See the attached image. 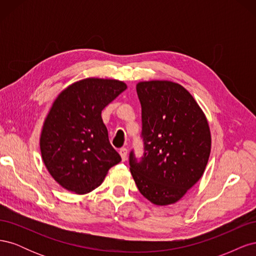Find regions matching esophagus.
<instances>
[{"instance_id": "1", "label": "esophagus", "mask_w": 256, "mask_h": 256, "mask_svg": "<svg viewBox=\"0 0 256 256\" xmlns=\"http://www.w3.org/2000/svg\"><path fill=\"white\" fill-rule=\"evenodd\" d=\"M120 154L122 157V161H126L127 160V154H128V150L125 147H122V148L120 150Z\"/></svg>"}]
</instances>
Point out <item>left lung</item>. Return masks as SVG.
I'll return each instance as SVG.
<instances>
[{"instance_id":"left-lung-1","label":"left lung","mask_w":256,"mask_h":256,"mask_svg":"<svg viewBox=\"0 0 256 256\" xmlns=\"http://www.w3.org/2000/svg\"><path fill=\"white\" fill-rule=\"evenodd\" d=\"M142 106L144 156L130 152V172L141 194L154 205L176 203L202 177L212 148L210 129L196 99L166 80L136 84Z\"/></svg>"}]
</instances>
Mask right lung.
<instances>
[{"instance_id":"right-lung-1","label":"right lung","mask_w":256,"mask_h":256,"mask_svg":"<svg viewBox=\"0 0 256 256\" xmlns=\"http://www.w3.org/2000/svg\"><path fill=\"white\" fill-rule=\"evenodd\" d=\"M126 88L122 81L86 78L69 85L54 100L40 144L46 168L64 189L86 194L120 162L102 111Z\"/></svg>"}]
</instances>
